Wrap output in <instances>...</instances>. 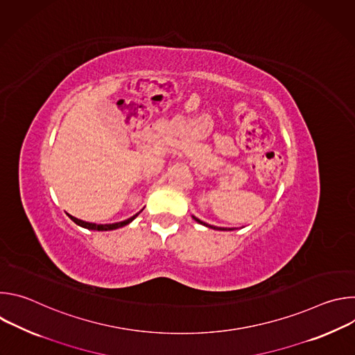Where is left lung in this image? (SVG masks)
I'll list each match as a JSON object with an SVG mask.
<instances>
[{
  "label": "left lung",
  "mask_w": 355,
  "mask_h": 355,
  "mask_svg": "<svg viewBox=\"0 0 355 355\" xmlns=\"http://www.w3.org/2000/svg\"><path fill=\"white\" fill-rule=\"evenodd\" d=\"M193 219L198 222V223H200V225H204V226H208V227H211V229H216V230H233V229H225V227H216V226H211V225H207L205 222H202V220H199L198 218H195L193 216Z\"/></svg>",
  "instance_id": "8db88e82"
}]
</instances>
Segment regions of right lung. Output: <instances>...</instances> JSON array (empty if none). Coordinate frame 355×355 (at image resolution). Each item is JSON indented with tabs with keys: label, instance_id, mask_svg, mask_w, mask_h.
<instances>
[{
	"label": "right lung",
	"instance_id": "right-lung-1",
	"mask_svg": "<svg viewBox=\"0 0 355 355\" xmlns=\"http://www.w3.org/2000/svg\"><path fill=\"white\" fill-rule=\"evenodd\" d=\"M137 215H139V214H136L135 216H132V218H129V219H126V220H123V222L111 223V225H95V223H88V222L80 220V219H77V218H74V216H70V215H69V216H70V219H71L74 223H77L78 226L85 227V229H91V230H114V229H119V227H122V226H126V225L130 223Z\"/></svg>",
	"mask_w": 355,
	"mask_h": 355
}]
</instances>
